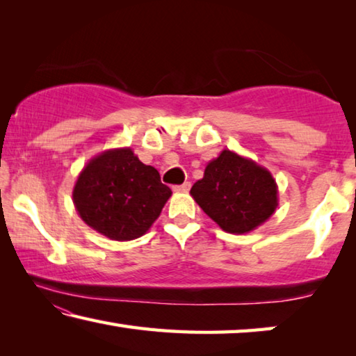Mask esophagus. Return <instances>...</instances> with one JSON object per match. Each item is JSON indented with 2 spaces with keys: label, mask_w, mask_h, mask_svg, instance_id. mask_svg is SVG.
Masks as SVG:
<instances>
[{
  "label": "esophagus",
  "mask_w": 356,
  "mask_h": 356,
  "mask_svg": "<svg viewBox=\"0 0 356 356\" xmlns=\"http://www.w3.org/2000/svg\"><path fill=\"white\" fill-rule=\"evenodd\" d=\"M190 190V182H184L182 185H174L172 191L174 193H186Z\"/></svg>",
  "instance_id": "esophagus-1"
}]
</instances>
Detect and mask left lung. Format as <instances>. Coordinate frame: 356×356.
I'll return each mask as SVG.
<instances>
[{
  "label": "left lung",
  "mask_w": 356,
  "mask_h": 356,
  "mask_svg": "<svg viewBox=\"0 0 356 356\" xmlns=\"http://www.w3.org/2000/svg\"><path fill=\"white\" fill-rule=\"evenodd\" d=\"M190 195L229 234L254 231L278 207V185L272 172L229 149L209 161Z\"/></svg>",
  "instance_id": "1"
}]
</instances>
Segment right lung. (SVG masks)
<instances>
[{
	"mask_svg": "<svg viewBox=\"0 0 356 356\" xmlns=\"http://www.w3.org/2000/svg\"><path fill=\"white\" fill-rule=\"evenodd\" d=\"M171 195L159 171L144 165L130 147L108 149L92 156L72 191L80 218L118 242L144 236Z\"/></svg>",
	"mask_w": 356,
	"mask_h": 356,
	"instance_id": "add662e5",
	"label": "right lung"
}]
</instances>
